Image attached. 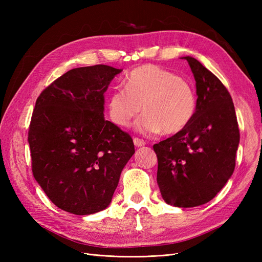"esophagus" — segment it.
<instances>
[{"label":"esophagus","mask_w":262,"mask_h":262,"mask_svg":"<svg viewBox=\"0 0 262 262\" xmlns=\"http://www.w3.org/2000/svg\"><path fill=\"white\" fill-rule=\"evenodd\" d=\"M133 143L137 147H141V146H144L145 145V142L143 140H141L139 138H134L133 139Z\"/></svg>","instance_id":"esophagus-1"}]
</instances>
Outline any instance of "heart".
Listing matches in <instances>:
<instances>
[{"mask_svg": "<svg viewBox=\"0 0 262 262\" xmlns=\"http://www.w3.org/2000/svg\"><path fill=\"white\" fill-rule=\"evenodd\" d=\"M142 105L145 115L137 123L139 131L176 134L192 120L196 100L184 78L148 64L133 70L125 87L113 89L108 98L109 117L116 124L128 126L141 113Z\"/></svg>", "mask_w": 262, "mask_h": 262, "instance_id": "heart-1", "label": "heart"}]
</instances>
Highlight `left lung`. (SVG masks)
Returning <instances> with one entry per match:
<instances>
[{"instance_id":"1","label":"left lung","mask_w":262,"mask_h":262,"mask_svg":"<svg viewBox=\"0 0 262 262\" xmlns=\"http://www.w3.org/2000/svg\"><path fill=\"white\" fill-rule=\"evenodd\" d=\"M182 59L195 80V113L184 130L153 148L164 201L193 208L211 201L233 175L239 129L226 87L196 59Z\"/></svg>"}]
</instances>
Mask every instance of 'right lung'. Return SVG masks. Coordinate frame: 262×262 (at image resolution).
Returning <instances> with one entry per match:
<instances>
[{
    "mask_svg": "<svg viewBox=\"0 0 262 262\" xmlns=\"http://www.w3.org/2000/svg\"><path fill=\"white\" fill-rule=\"evenodd\" d=\"M121 71L70 70L36 101L28 132L34 177L52 203L75 215L108 207L134 154L132 138L104 117V93Z\"/></svg>",
    "mask_w": 262,
    "mask_h": 262,
    "instance_id": "add662e5",
    "label": "right lung"
}]
</instances>
